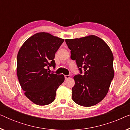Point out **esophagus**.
<instances>
[{"label": "esophagus", "instance_id": "1", "mask_svg": "<svg viewBox=\"0 0 130 130\" xmlns=\"http://www.w3.org/2000/svg\"><path fill=\"white\" fill-rule=\"evenodd\" d=\"M64 77H65V79L67 80V79H68L70 77V75H65Z\"/></svg>", "mask_w": 130, "mask_h": 130}]
</instances>
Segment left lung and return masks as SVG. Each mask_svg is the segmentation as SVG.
I'll list each match as a JSON object with an SVG mask.
<instances>
[{
    "instance_id": "left-lung-1",
    "label": "left lung",
    "mask_w": 130,
    "mask_h": 130,
    "mask_svg": "<svg viewBox=\"0 0 130 130\" xmlns=\"http://www.w3.org/2000/svg\"><path fill=\"white\" fill-rule=\"evenodd\" d=\"M71 50V58L83 74L74 76L72 99L79 105L92 106L108 93L114 76L113 56L108 44L93 35L65 40Z\"/></svg>"
}]
</instances>
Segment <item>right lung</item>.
<instances>
[{"label": "right lung", "instance_id": "add662e5", "mask_svg": "<svg viewBox=\"0 0 130 130\" xmlns=\"http://www.w3.org/2000/svg\"><path fill=\"white\" fill-rule=\"evenodd\" d=\"M64 41L49 33L38 32L26 40L18 53L17 76L21 88L38 105L52 103L57 89L64 81L63 74L48 71L56 66L55 54Z\"/></svg>", "mask_w": 130, "mask_h": 130}]
</instances>
